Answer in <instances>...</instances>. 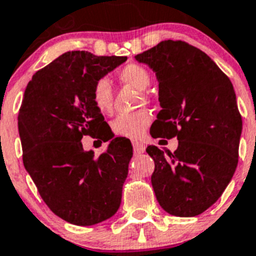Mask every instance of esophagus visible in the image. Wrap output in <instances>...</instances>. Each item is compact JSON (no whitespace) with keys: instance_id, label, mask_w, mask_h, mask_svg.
<instances>
[{"instance_id":"34e87169","label":"esophagus","mask_w":256,"mask_h":256,"mask_svg":"<svg viewBox=\"0 0 256 256\" xmlns=\"http://www.w3.org/2000/svg\"><path fill=\"white\" fill-rule=\"evenodd\" d=\"M132 146H134L135 154H142V153H144V150H146V146H144V143H142V142H132Z\"/></svg>"}]
</instances>
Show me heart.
Returning a JSON list of instances; mask_svg holds the SVG:
<instances>
[{"instance_id":"heart-1","label":"heart","mask_w":256,"mask_h":256,"mask_svg":"<svg viewBox=\"0 0 256 256\" xmlns=\"http://www.w3.org/2000/svg\"><path fill=\"white\" fill-rule=\"evenodd\" d=\"M118 80L125 85L132 86L138 90H146L150 84V72L139 66L130 63L118 72ZM143 100H146V94L142 95ZM91 99L95 108L102 113H110L113 106V91L108 80H98L91 90ZM152 122V114L148 110H139L132 113H124L117 116L110 124L113 134L128 139H140Z\"/></svg>"}]
</instances>
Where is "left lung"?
<instances>
[{"mask_svg": "<svg viewBox=\"0 0 256 256\" xmlns=\"http://www.w3.org/2000/svg\"><path fill=\"white\" fill-rule=\"evenodd\" d=\"M135 59L158 80L162 110L150 135L179 140L174 153L146 146L154 161L150 182L157 201L175 216L202 214L238 164L242 117L232 82L208 55L184 41H162Z\"/></svg>", "mask_w": 256, "mask_h": 256, "instance_id": "left-lung-1", "label": "left lung"}]
</instances>
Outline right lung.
<instances>
[{
    "label": "right lung",
    "mask_w": 256,
    "mask_h": 256,
    "mask_svg": "<svg viewBox=\"0 0 256 256\" xmlns=\"http://www.w3.org/2000/svg\"><path fill=\"white\" fill-rule=\"evenodd\" d=\"M126 59L68 51L37 70L24 92L18 117L24 168L48 208L76 226L106 220L121 205L131 143L114 138L95 158L92 150H84L81 139L110 140L104 139L106 122L91 90Z\"/></svg>",
    "instance_id": "add662e5"
}]
</instances>
